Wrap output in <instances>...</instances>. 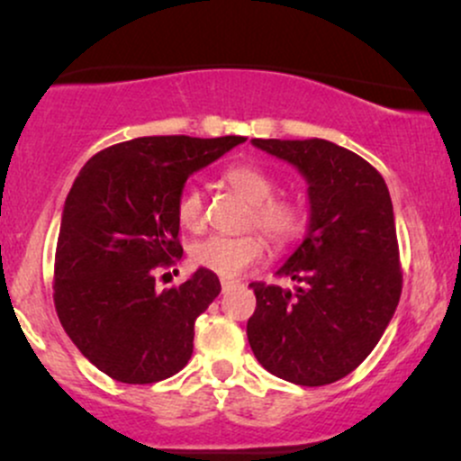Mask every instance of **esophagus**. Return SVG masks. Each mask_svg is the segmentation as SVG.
Wrapping results in <instances>:
<instances>
[{
  "instance_id": "34e87169",
  "label": "esophagus",
  "mask_w": 461,
  "mask_h": 461,
  "mask_svg": "<svg viewBox=\"0 0 461 461\" xmlns=\"http://www.w3.org/2000/svg\"><path fill=\"white\" fill-rule=\"evenodd\" d=\"M238 282H231V279H223V282H221V290H223V293H227V290H231L234 288Z\"/></svg>"
}]
</instances>
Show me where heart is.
<instances>
[{"label": "heart", "mask_w": 461, "mask_h": 461, "mask_svg": "<svg viewBox=\"0 0 461 461\" xmlns=\"http://www.w3.org/2000/svg\"><path fill=\"white\" fill-rule=\"evenodd\" d=\"M223 182L249 203V227H258L275 247H285L297 240L305 227L303 203L293 197H275L277 182L271 173L253 164H234L223 173ZM177 221L186 230L203 225V193L197 186H186L177 197ZM267 245L258 234L245 236H208L190 247V262L194 267L219 275L238 277L264 258Z\"/></svg>", "instance_id": "1"}]
</instances>
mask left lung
<instances>
[{"label":"left lung","instance_id":"1","mask_svg":"<svg viewBox=\"0 0 461 461\" xmlns=\"http://www.w3.org/2000/svg\"><path fill=\"white\" fill-rule=\"evenodd\" d=\"M308 182V230L277 268L294 288L253 282V356L275 377L327 385L373 351L401 297L393 201L375 167L336 142L253 139Z\"/></svg>","mask_w":461,"mask_h":461}]
</instances>
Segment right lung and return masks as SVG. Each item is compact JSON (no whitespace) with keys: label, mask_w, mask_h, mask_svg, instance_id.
<instances>
[{"label":"right lung","mask_w":461,"mask_h":461,"mask_svg":"<svg viewBox=\"0 0 461 461\" xmlns=\"http://www.w3.org/2000/svg\"><path fill=\"white\" fill-rule=\"evenodd\" d=\"M242 136H142L99 151L77 173L56 247L58 319L82 356L123 384H156L193 356L194 321L219 297L197 268L156 288L182 258L177 197L186 179L245 142Z\"/></svg>","instance_id":"1"}]
</instances>
